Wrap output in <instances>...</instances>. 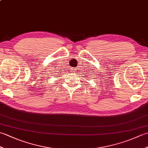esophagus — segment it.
Masks as SVG:
<instances>
[{"label":"esophagus","mask_w":148,"mask_h":148,"mask_svg":"<svg viewBox=\"0 0 148 148\" xmlns=\"http://www.w3.org/2000/svg\"><path fill=\"white\" fill-rule=\"evenodd\" d=\"M72 71H73V72H74V71H75V70H74V69H72Z\"/></svg>","instance_id":"34e87169"}]
</instances>
